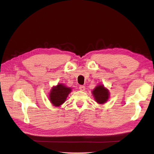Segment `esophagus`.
Wrapping results in <instances>:
<instances>
[{
	"mask_svg": "<svg viewBox=\"0 0 154 154\" xmlns=\"http://www.w3.org/2000/svg\"><path fill=\"white\" fill-rule=\"evenodd\" d=\"M79 88H80V90L81 91H84L85 90V87L84 85H80L79 87Z\"/></svg>",
	"mask_w": 154,
	"mask_h": 154,
	"instance_id": "obj_1",
	"label": "esophagus"
}]
</instances>
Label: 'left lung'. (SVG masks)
Returning <instances> with one entry per match:
<instances>
[{
  "instance_id": "1",
  "label": "left lung",
  "mask_w": 154,
  "mask_h": 154,
  "mask_svg": "<svg viewBox=\"0 0 154 154\" xmlns=\"http://www.w3.org/2000/svg\"><path fill=\"white\" fill-rule=\"evenodd\" d=\"M95 101L100 105H103L109 100L110 92L103 84H98L92 91Z\"/></svg>"
}]
</instances>
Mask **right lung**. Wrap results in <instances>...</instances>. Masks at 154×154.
<instances>
[{
  "instance_id": "1",
  "label": "right lung",
  "mask_w": 154,
  "mask_h": 154,
  "mask_svg": "<svg viewBox=\"0 0 154 154\" xmlns=\"http://www.w3.org/2000/svg\"><path fill=\"white\" fill-rule=\"evenodd\" d=\"M71 91V88L67 87L63 83H58L57 85L53 86L49 94L51 103L54 106H60L66 101L68 95Z\"/></svg>"
}]
</instances>
